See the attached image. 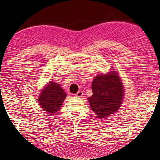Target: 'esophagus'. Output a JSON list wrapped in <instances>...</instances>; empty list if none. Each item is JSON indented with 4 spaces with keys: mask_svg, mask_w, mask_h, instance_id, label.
<instances>
[{
    "mask_svg": "<svg viewBox=\"0 0 160 160\" xmlns=\"http://www.w3.org/2000/svg\"><path fill=\"white\" fill-rule=\"evenodd\" d=\"M82 96H83V92H82V91H79L77 93L75 94V96H76V97H79V98L82 97Z\"/></svg>",
    "mask_w": 160,
    "mask_h": 160,
    "instance_id": "esophagus-1",
    "label": "esophagus"
}]
</instances>
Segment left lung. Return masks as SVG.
I'll return each instance as SVG.
<instances>
[{
    "label": "left lung",
    "instance_id": "left-lung-1",
    "mask_svg": "<svg viewBox=\"0 0 160 160\" xmlns=\"http://www.w3.org/2000/svg\"><path fill=\"white\" fill-rule=\"evenodd\" d=\"M111 70L95 77L91 84L93 95L87 98L91 110L100 119L116 113L124 99L123 83L116 71Z\"/></svg>",
    "mask_w": 160,
    "mask_h": 160
}]
</instances>
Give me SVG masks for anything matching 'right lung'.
I'll return each mask as SVG.
<instances>
[{
    "label": "right lung",
    "instance_id": "obj_1",
    "mask_svg": "<svg viewBox=\"0 0 160 160\" xmlns=\"http://www.w3.org/2000/svg\"><path fill=\"white\" fill-rule=\"evenodd\" d=\"M67 94L59 84L50 81L38 96V103L47 113L53 115L59 111Z\"/></svg>",
    "mask_w": 160,
    "mask_h": 160
}]
</instances>
